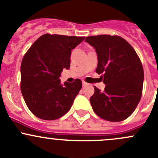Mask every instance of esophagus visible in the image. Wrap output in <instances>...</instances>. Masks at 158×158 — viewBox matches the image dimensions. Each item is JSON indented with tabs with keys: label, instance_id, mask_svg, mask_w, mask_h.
Here are the masks:
<instances>
[{
	"label": "esophagus",
	"instance_id": "34e87169",
	"mask_svg": "<svg viewBox=\"0 0 158 158\" xmlns=\"http://www.w3.org/2000/svg\"><path fill=\"white\" fill-rule=\"evenodd\" d=\"M87 85V82H85V81H82V85H83V86H85V85Z\"/></svg>",
	"mask_w": 158,
	"mask_h": 158
}]
</instances>
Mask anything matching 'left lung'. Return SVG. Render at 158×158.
Returning a JSON list of instances; mask_svg holds the SVG:
<instances>
[{"label": "left lung", "instance_id": "1", "mask_svg": "<svg viewBox=\"0 0 158 158\" xmlns=\"http://www.w3.org/2000/svg\"><path fill=\"white\" fill-rule=\"evenodd\" d=\"M98 56L96 73L106 84L102 92L94 86L90 102L95 114L109 122H121L134 112L142 95L144 69L133 47L119 36L85 38Z\"/></svg>", "mask_w": 158, "mask_h": 158}]
</instances>
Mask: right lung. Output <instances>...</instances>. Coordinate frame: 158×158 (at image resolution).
<instances>
[{"label": "right lung", "instance_id": "add662e5", "mask_svg": "<svg viewBox=\"0 0 158 158\" xmlns=\"http://www.w3.org/2000/svg\"><path fill=\"white\" fill-rule=\"evenodd\" d=\"M84 36L46 34L25 53L20 66V89L26 105L37 118L56 120L69 111L82 88V81L60 84L63 69L70 67L71 50Z\"/></svg>", "mask_w": 158, "mask_h": 158}]
</instances>
